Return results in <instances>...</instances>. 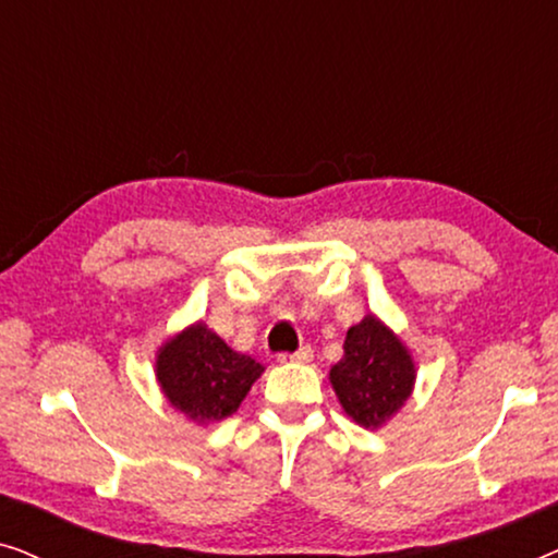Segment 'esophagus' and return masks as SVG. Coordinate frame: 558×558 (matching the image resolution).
Masks as SVG:
<instances>
[{"label": "esophagus", "mask_w": 558, "mask_h": 558, "mask_svg": "<svg viewBox=\"0 0 558 558\" xmlns=\"http://www.w3.org/2000/svg\"><path fill=\"white\" fill-rule=\"evenodd\" d=\"M312 357H315V350H312L310 345H302L296 353H281L279 363H310Z\"/></svg>", "instance_id": "esophagus-1"}]
</instances>
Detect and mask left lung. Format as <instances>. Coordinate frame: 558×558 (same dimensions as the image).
Masks as SVG:
<instances>
[{"instance_id":"left-lung-1","label":"left lung","mask_w":558,"mask_h":558,"mask_svg":"<svg viewBox=\"0 0 558 558\" xmlns=\"http://www.w3.org/2000/svg\"><path fill=\"white\" fill-rule=\"evenodd\" d=\"M345 355L330 368L340 407L363 429H380L411 399L416 363L407 342L376 315L348 330Z\"/></svg>"}]
</instances>
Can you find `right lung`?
<instances>
[{"instance_id": "add662e5", "label": "right lung", "mask_w": 558, "mask_h": 558, "mask_svg": "<svg viewBox=\"0 0 558 558\" xmlns=\"http://www.w3.org/2000/svg\"><path fill=\"white\" fill-rule=\"evenodd\" d=\"M262 373V363L228 348L203 319L167 338L155 357L167 403L201 426L235 414Z\"/></svg>"}]
</instances>
